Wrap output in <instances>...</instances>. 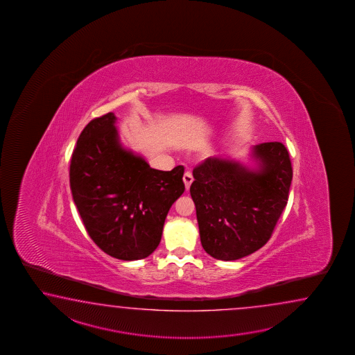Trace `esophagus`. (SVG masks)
<instances>
[{"label": "esophagus", "mask_w": 355, "mask_h": 355, "mask_svg": "<svg viewBox=\"0 0 355 355\" xmlns=\"http://www.w3.org/2000/svg\"><path fill=\"white\" fill-rule=\"evenodd\" d=\"M182 180H184V184H185V189L188 190L194 179H193V175H191V173H190V171H187V173L184 174V176H182Z\"/></svg>", "instance_id": "34e87169"}]
</instances>
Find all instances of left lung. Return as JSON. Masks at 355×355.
I'll return each mask as SVG.
<instances>
[{"instance_id": "8db88e82", "label": "left lung", "mask_w": 355, "mask_h": 355, "mask_svg": "<svg viewBox=\"0 0 355 355\" xmlns=\"http://www.w3.org/2000/svg\"><path fill=\"white\" fill-rule=\"evenodd\" d=\"M200 242L211 257L232 261L270 239L288 202L292 165L280 142L250 148L248 162L228 156L205 159L193 171Z\"/></svg>"}]
</instances>
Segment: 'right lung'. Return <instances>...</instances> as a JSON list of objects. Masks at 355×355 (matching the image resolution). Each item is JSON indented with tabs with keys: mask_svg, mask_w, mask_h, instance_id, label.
Listing matches in <instances>:
<instances>
[{
	"mask_svg": "<svg viewBox=\"0 0 355 355\" xmlns=\"http://www.w3.org/2000/svg\"><path fill=\"white\" fill-rule=\"evenodd\" d=\"M118 118L91 121L77 139L69 166L73 202L92 241L107 255L133 261L157 249L167 213L184 193V166L152 168L124 147Z\"/></svg>",
	"mask_w": 355,
	"mask_h": 355,
	"instance_id": "obj_1",
	"label": "right lung"
}]
</instances>
